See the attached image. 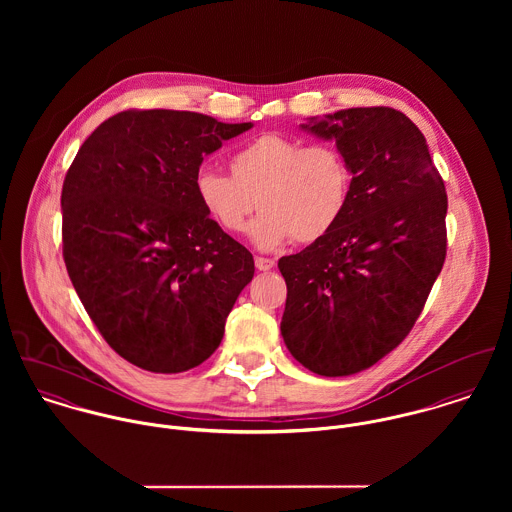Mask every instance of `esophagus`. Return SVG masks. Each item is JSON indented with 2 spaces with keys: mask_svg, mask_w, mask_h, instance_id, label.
Segmentation results:
<instances>
[{
  "mask_svg": "<svg viewBox=\"0 0 512 512\" xmlns=\"http://www.w3.org/2000/svg\"><path fill=\"white\" fill-rule=\"evenodd\" d=\"M254 264H256V268L260 270V272H268V270H272L274 268V260L272 258H264V256H256L254 258Z\"/></svg>",
  "mask_w": 512,
  "mask_h": 512,
  "instance_id": "esophagus-1",
  "label": "esophagus"
}]
</instances>
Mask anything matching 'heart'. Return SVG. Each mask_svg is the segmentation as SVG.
<instances>
[{
	"label": "heart",
	"mask_w": 512,
	"mask_h": 512,
	"mask_svg": "<svg viewBox=\"0 0 512 512\" xmlns=\"http://www.w3.org/2000/svg\"><path fill=\"white\" fill-rule=\"evenodd\" d=\"M230 175L213 167L195 173V193L205 213L226 232H242L262 250L288 240L313 244L343 219L353 173L333 144H307L282 134H262L228 159Z\"/></svg>",
	"instance_id": "1"
}]
</instances>
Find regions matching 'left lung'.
Here are the masks:
<instances>
[{
  "mask_svg": "<svg viewBox=\"0 0 512 512\" xmlns=\"http://www.w3.org/2000/svg\"><path fill=\"white\" fill-rule=\"evenodd\" d=\"M301 128L335 140L353 183L339 224L280 258V329L297 363L349 376L396 349L420 317L445 262L447 195L424 134L394 108L339 110Z\"/></svg>",
  "mask_w": 512,
  "mask_h": 512,
  "instance_id": "obj_1",
  "label": "left lung"
}]
</instances>
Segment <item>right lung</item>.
Wrapping results in <instances>:
<instances>
[{"label": "right lung", "mask_w": 512, "mask_h": 512, "mask_svg": "<svg viewBox=\"0 0 512 512\" xmlns=\"http://www.w3.org/2000/svg\"><path fill=\"white\" fill-rule=\"evenodd\" d=\"M250 128L126 110L78 149L61 195L63 258L92 323L128 363L173 374L217 351L254 258L205 213L195 173Z\"/></svg>", "instance_id": "add662e5"}]
</instances>
